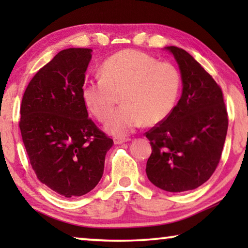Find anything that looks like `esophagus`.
Instances as JSON below:
<instances>
[{
	"label": "esophagus",
	"mask_w": 248,
	"mask_h": 248,
	"mask_svg": "<svg viewBox=\"0 0 248 248\" xmlns=\"http://www.w3.org/2000/svg\"><path fill=\"white\" fill-rule=\"evenodd\" d=\"M128 141H130V139L128 138H115L114 139L115 144H122V143H125V142H128Z\"/></svg>",
	"instance_id": "34e87169"
}]
</instances>
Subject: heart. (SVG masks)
Returning a JSON list of instances; mask_svg holds the SVG:
<instances>
[{
    "instance_id": "b5f03b06",
    "label": "heart",
    "mask_w": 248,
    "mask_h": 248,
    "mask_svg": "<svg viewBox=\"0 0 248 248\" xmlns=\"http://www.w3.org/2000/svg\"><path fill=\"white\" fill-rule=\"evenodd\" d=\"M100 79L86 81L82 99L99 122L107 121L120 94L122 106L111 115L107 131L124 137L145 124L165 120L177 103L182 77L169 62L137 49H124L106 59Z\"/></svg>"
}]
</instances>
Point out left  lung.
Segmentation results:
<instances>
[{
    "instance_id": "1",
    "label": "left lung",
    "mask_w": 248,
    "mask_h": 248,
    "mask_svg": "<svg viewBox=\"0 0 248 248\" xmlns=\"http://www.w3.org/2000/svg\"><path fill=\"white\" fill-rule=\"evenodd\" d=\"M177 61L183 93L165 120L144 135L152 152L147 176L167 192L191 191L211 177L218 167L228 130L221 88L186 50L168 46Z\"/></svg>"
}]
</instances>
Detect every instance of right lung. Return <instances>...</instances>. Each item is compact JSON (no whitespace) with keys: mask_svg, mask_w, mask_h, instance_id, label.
Masks as SVG:
<instances>
[{"mask_svg":"<svg viewBox=\"0 0 248 248\" xmlns=\"http://www.w3.org/2000/svg\"><path fill=\"white\" fill-rule=\"evenodd\" d=\"M90 48H67L37 72L23 93L19 127L37 178L64 198L87 194L104 174L114 142L90 117L82 86Z\"/></svg>","mask_w":248,"mask_h":248,"instance_id":"obj_1","label":"right lung"}]
</instances>
